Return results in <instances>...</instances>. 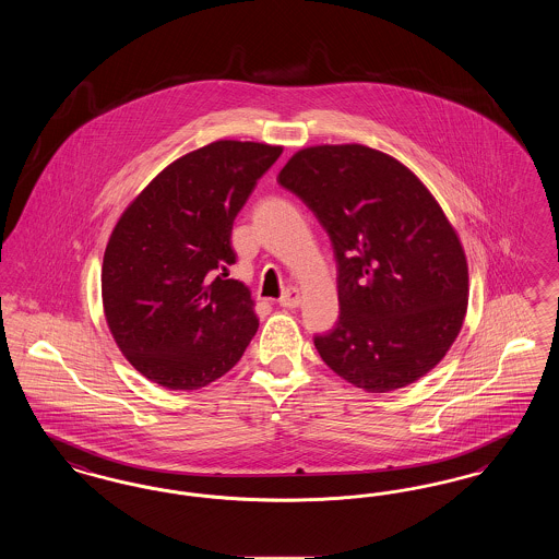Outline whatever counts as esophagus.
<instances>
[{
    "label": "esophagus",
    "mask_w": 559,
    "mask_h": 559,
    "mask_svg": "<svg viewBox=\"0 0 559 559\" xmlns=\"http://www.w3.org/2000/svg\"><path fill=\"white\" fill-rule=\"evenodd\" d=\"M278 304H281L283 308H297V306L301 304V295H299V292H297L295 287H292V289H287V292L281 295Z\"/></svg>",
    "instance_id": "esophagus-1"
}]
</instances>
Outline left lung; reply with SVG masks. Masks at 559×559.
I'll return each mask as SVG.
<instances>
[{"label":"left lung","mask_w":559,"mask_h":559,"mask_svg":"<svg viewBox=\"0 0 559 559\" xmlns=\"http://www.w3.org/2000/svg\"><path fill=\"white\" fill-rule=\"evenodd\" d=\"M278 185L326 230L337 262L340 319L314 335L320 358L372 394L431 371L467 312V260L424 182L362 144L295 153Z\"/></svg>","instance_id":"1"}]
</instances>
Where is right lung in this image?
I'll return each instance as SVG.
<instances>
[{
  "instance_id": "right-lung-1",
  "label": "right lung",
  "mask_w": 559,
  "mask_h": 559,
  "mask_svg": "<svg viewBox=\"0 0 559 559\" xmlns=\"http://www.w3.org/2000/svg\"><path fill=\"white\" fill-rule=\"evenodd\" d=\"M283 146L217 140L167 165L119 217L103 262L108 329L135 371L199 390L230 371L258 331L228 278L233 224Z\"/></svg>"
}]
</instances>
